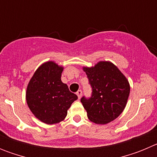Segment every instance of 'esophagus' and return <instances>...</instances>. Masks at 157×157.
<instances>
[{
	"label": "esophagus",
	"mask_w": 157,
	"mask_h": 157,
	"mask_svg": "<svg viewBox=\"0 0 157 157\" xmlns=\"http://www.w3.org/2000/svg\"><path fill=\"white\" fill-rule=\"evenodd\" d=\"M76 94H77L78 98V99H80L82 97V91L81 90H78L77 93H76Z\"/></svg>",
	"instance_id": "1"
}]
</instances>
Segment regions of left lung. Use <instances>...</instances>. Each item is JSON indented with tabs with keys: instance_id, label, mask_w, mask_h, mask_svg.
Returning a JSON list of instances; mask_svg holds the SVG:
<instances>
[{
	"instance_id": "obj_1",
	"label": "left lung",
	"mask_w": 157,
	"mask_h": 157,
	"mask_svg": "<svg viewBox=\"0 0 157 157\" xmlns=\"http://www.w3.org/2000/svg\"><path fill=\"white\" fill-rule=\"evenodd\" d=\"M92 87V96L81 99L88 119L96 124L116 120L125 109L130 83L117 67L110 61H99L94 67H83Z\"/></svg>"
}]
</instances>
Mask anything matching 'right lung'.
Listing matches in <instances>:
<instances>
[{
	"mask_svg": "<svg viewBox=\"0 0 157 157\" xmlns=\"http://www.w3.org/2000/svg\"><path fill=\"white\" fill-rule=\"evenodd\" d=\"M63 70L54 61L43 63L35 71L26 92L27 105L37 120L46 124L63 121L71 104L78 99L62 82Z\"/></svg>",
	"mask_w": 157,
	"mask_h": 157,
	"instance_id": "obj_1",
	"label": "right lung"
}]
</instances>
